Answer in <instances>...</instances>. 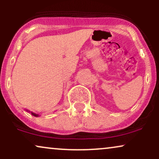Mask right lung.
Instances as JSON below:
<instances>
[{
	"mask_svg": "<svg viewBox=\"0 0 159 159\" xmlns=\"http://www.w3.org/2000/svg\"><path fill=\"white\" fill-rule=\"evenodd\" d=\"M31 114H32V115H34V116H38V114H34V113H33V112H31Z\"/></svg>",
	"mask_w": 159,
	"mask_h": 159,
	"instance_id": "add662e5",
	"label": "right lung"
}]
</instances>
